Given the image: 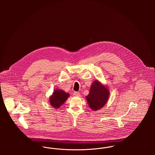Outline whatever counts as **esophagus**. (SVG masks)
I'll return each instance as SVG.
<instances>
[{
  "label": "esophagus",
  "instance_id": "34e87169",
  "mask_svg": "<svg viewBox=\"0 0 155 155\" xmlns=\"http://www.w3.org/2000/svg\"><path fill=\"white\" fill-rule=\"evenodd\" d=\"M74 94L75 96H80V93H79L78 92H74Z\"/></svg>",
  "mask_w": 155,
  "mask_h": 155
}]
</instances>
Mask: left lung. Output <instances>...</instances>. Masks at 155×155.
Returning <instances> with one entry per match:
<instances>
[{
    "instance_id": "obj_1",
    "label": "left lung",
    "mask_w": 155,
    "mask_h": 155,
    "mask_svg": "<svg viewBox=\"0 0 155 155\" xmlns=\"http://www.w3.org/2000/svg\"><path fill=\"white\" fill-rule=\"evenodd\" d=\"M108 88L97 80L93 82L91 85L88 95L86 99L89 106L93 110H98L103 107L109 97Z\"/></svg>"
}]
</instances>
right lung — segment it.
Returning a JSON list of instances; mask_svg holds the SVG:
<instances>
[{"label": "right lung", "instance_id": "1", "mask_svg": "<svg viewBox=\"0 0 155 155\" xmlns=\"http://www.w3.org/2000/svg\"><path fill=\"white\" fill-rule=\"evenodd\" d=\"M69 94L63 90L55 89L49 98V102L52 107L55 109L60 107L69 97Z\"/></svg>", "mask_w": 155, "mask_h": 155}]
</instances>
